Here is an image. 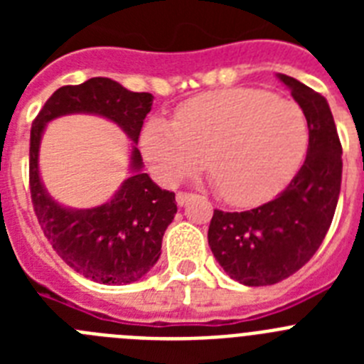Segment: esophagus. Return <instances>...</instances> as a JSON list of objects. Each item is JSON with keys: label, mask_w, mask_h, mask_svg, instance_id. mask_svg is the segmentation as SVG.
<instances>
[{"label": "esophagus", "mask_w": 364, "mask_h": 364, "mask_svg": "<svg viewBox=\"0 0 364 364\" xmlns=\"http://www.w3.org/2000/svg\"><path fill=\"white\" fill-rule=\"evenodd\" d=\"M193 198V193H188V191H178L176 193V204L178 205H186L189 200Z\"/></svg>", "instance_id": "esophagus-1"}]
</instances>
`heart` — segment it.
<instances>
[{
    "label": "heart",
    "instance_id": "b5f03b06",
    "mask_svg": "<svg viewBox=\"0 0 364 364\" xmlns=\"http://www.w3.org/2000/svg\"><path fill=\"white\" fill-rule=\"evenodd\" d=\"M308 118L294 100L253 87L208 92L186 102L175 120L151 117L140 147L151 171L175 186L200 167L231 204L269 197L291 178L308 149Z\"/></svg>",
    "mask_w": 364,
    "mask_h": 364
}]
</instances>
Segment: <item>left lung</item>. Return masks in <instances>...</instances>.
I'll list each match as a JSON object with an SVG mask.
<instances>
[{
  "label": "left lung",
  "mask_w": 364,
  "mask_h": 364,
  "mask_svg": "<svg viewBox=\"0 0 364 364\" xmlns=\"http://www.w3.org/2000/svg\"><path fill=\"white\" fill-rule=\"evenodd\" d=\"M308 118L306 160L273 200L250 211L215 210L208 242L218 264L246 286L284 281L319 250L341 191L343 147L326 98L277 74Z\"/></svg>",
  "instance_id": "8db88e82"
}]
</instances>
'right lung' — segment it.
<instances>
[{
  "label": "right lung",
  "instance_id": "1",
  "mask_svg": "<svg viewBox=\"0 0 364 364\" xmlns=\"http://www.w3.org/2000/svg\"><path fill=\"white\" fill-rule=\"evenodd\" d=\"M153 105V95L133 92L111 78H91L53 92L32 122L28 149L31 198L54 252L83 277L102 284H131L160 257L162 237L176 213L175 193L160 189L142 173L133 146L131 176L114 197L91 210H69L47 195L38 171V151L47 122L70 112H91L118 124L134 144Z\"/></svg>",
  "mask_w": 364,
  "mask_h": 364
}]
</instances>
